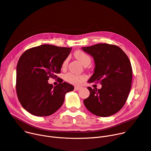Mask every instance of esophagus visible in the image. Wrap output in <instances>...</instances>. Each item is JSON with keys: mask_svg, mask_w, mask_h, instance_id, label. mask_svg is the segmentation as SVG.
Instances as JSON below:
<instances>
[{"mask_svg": "<svg viewBox=\"0 0 151 151\" xmlns=\"http://www.w3.org/2000/svg\"><path fill=\"white\" fill-rule=\"evenodd\" d=\"M81 88H82V87H80V86H75V90H79L81 89Z\"/></svg>", "mask_w": 151, "mask_h": 151, "instance_id": "1", "label": "esophagus"}]
</instances>
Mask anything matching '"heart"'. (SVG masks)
I'll list each match as a JSON object with an SVG mask.
<instances>
[{
    "label": "heart",
    "instance_id": "obj_1",
    "mask_svg": "<svg viewBox=\"0 0 151 151\" xmlns=\"http://www.w3.org/2000/svg\"><path fill=\"white\" fill-rule=\"evenodd\" d=\"M75 58L78 60V61L81 63L84 66L88 65L91 63V58L86 53L81 51V50H77L74 53ZM68 63V59H65L63 65V67L66 66ZM65 79L66 81L70 83H72L73 84H79L81 83V81L85 79L84 76H77L73 75L72 73H67L65 76Z\"/></svg>",
    "mask_w": 151,
    "mask_h": 151
}]
</instances>
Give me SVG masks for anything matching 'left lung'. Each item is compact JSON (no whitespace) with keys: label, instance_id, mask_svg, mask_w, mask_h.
<instances>
[{"label":"left lung","instance_id":"obj_1","mask_svg":"<svg viewBox=\"0 0 151 151\" xmlns=\"http://www.w3.org/2000/svg\"><path fill=\"white\" fill-rule=\"evenodd\" d=\"M95 62L94 73L88 83L99 82L100 89L88 87L89 96L84 100L86 107L93 114L111 116L124 105L131 88L132 69L126 53L119 47L98 44L82 47Z\"/></svg>","mask_w":151,"mask_h":151}]
</instances>
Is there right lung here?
<instances>
[{
  "label": "right lung",
  "mask_w": 151,
  "mask_h": 151,
  "mask_svg": "<svg viewBox=\"0 0 151 151\" xmlns=\"http://www.w3.org/2000/svg\"><path fill=\"white\" fill-rule=\"evenodd\" d=\"M71 50V47L43 44L26 50L20 57L16 92L20 103L29 113L37 116L54 114L63 104L65 94L74 90L66 82L56 86L48 83L50 78H57Z\"/></svg>",
  "instance_id": "right-lung-1"
}]
</instances>
